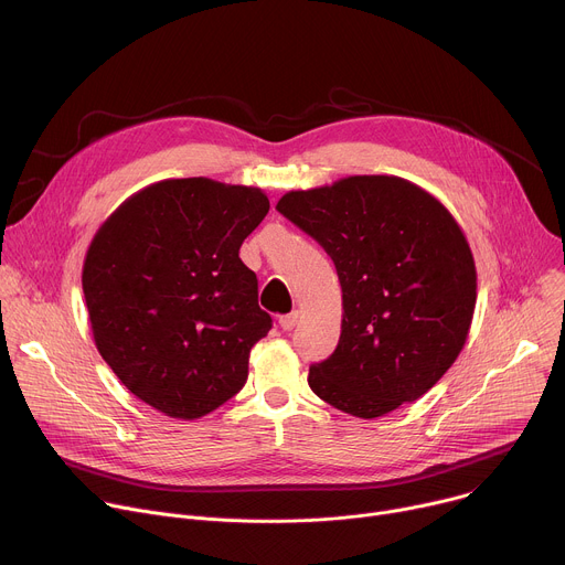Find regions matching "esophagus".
<instances>
[{
  "label": "esophagus",
  "instance_id": "obj_1",
  "mask_svg": "<svg viewBox=\"0 0 565 565\" xmlns=\"http://www.w3.org/2000/svg\"><path fill=\"white\" fill-rule=\"evenodd\" d=\"M298 320H300V311L296 309V311H291V313L280 316V327H282L285 331H291V329L298 324Z\"/></svg>",
  "mask_w": 565,
  "mask_h": 565
}]
</instances>
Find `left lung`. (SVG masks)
Listing matches in <instances>:
<instances>
[{"label": "left lung", "instance_id": "left-lung-1", "mask_svg": "<svg viewBox=\"0 0 565 565\" xmlns=\"http://www.w3.org/2000/svg\"><path fill=\"white\" fill-rule=\"evenodd\" d=\"M276 209L331 256L343 289L341 338L309 367L324 403L376 418L431 390L459 359L477 305L461 224L398 175H350L287 191Z\"/></svg>", "mask_w": 565, "mask_h": 565}]
</instances>
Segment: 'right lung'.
<instances>
[{
	"instance_id": "right-lung-1",
	"label": "right lung",
	"mask_w": 565,
	"mask_h": 565,
	"mask_svg": "<svg viewBox=\"0 0 565 565\" xmlns=\"http://www.w3.org/2000/svg\"><path fill=\"white\" fill-rule=\"evenodd\" d=\"M267 211L258 186L171 178L129 195L95 232L82 267L95 348L164 416L200 418L245 385L271 316L238 252Z\"/></svg>"
}]
</instances>
